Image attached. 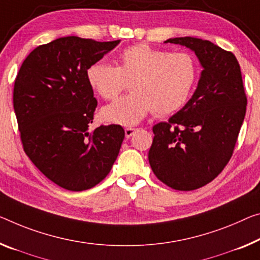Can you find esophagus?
<instances>
[{
    "label": "esophagus",
    "mask_w": 260,
    "mask_h": 260,
    "mask_svg": "<svg viewBox=\"0 0 260 260\" xmlns=\"http://www.w3.org/2000/svg\"><path fill=\"white\" fill-rule=\"evenodd\" d=\"M124 131H125V137L130 138L131 136H133L136 131H137V129H136V127H125Z\"/></svg>",
    "instance_id": "34e87169"
}]
</instances>
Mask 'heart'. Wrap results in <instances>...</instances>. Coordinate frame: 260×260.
Returning a JSON list of instances; mask_svg holds the SVG:
<instances>
[{
    "mask_svg": "<svg viewBox=\"0 0 260 260\" xmlns=\"http://www.w3.org/2000/svg\"><path fill=\"white\" fill-rule=\"evenodd\" d=\"M199 77L198 61L188 52H169L147 44L125 47L118 66L105 61L87 69V80L100 96L115 100L131 81L133 93L102 110L107 122L135 125L153 110L166 116L186 105Z\"/></svg>",
    "mask_w": 260,
    "mask_h": 260,
    "instance_id": "heart-1",
    "label": "heart"
}]
</instances>
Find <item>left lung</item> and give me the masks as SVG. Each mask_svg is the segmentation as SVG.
Returning a JSON list of instances; mask_svg holds the SVG:
<instances>
[{
    "instance_id": "obj_1",
    "label": "left lung",
    "mask_w": 260,
    "mask_h": 260,
    "mask_svg": "<svg viewBox=\"0 0 260 260\" xmlns=\"http://www.w3.org/2000/svg\"><path fill=\"white\" fill-rule=\"evenodd\" d=\"M195 52L203 67L198 88L181 110L155 124L149 162L177 190L213 181L229 162L244 121L247 99L233 52L194 37L167 39Z\"/></svg>"
}]
</instances>
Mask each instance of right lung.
Masks as SVG:
<instances>
[{"instance_id": "1", "label": "right lung", "mask_w": 260, "mask_h": 260, "mask_svg": "<svg viewBox=\"0 0 260 260\" xmlns=\"http://www.w3.org/2000/svg\"><path fill=\"white\" fill-rule=\"evenodd\" d=\"M118 43L58 38L31 51L15 79L14 109L24 152L65 189L86 190L101 182L124 139L118 124L89 131L98 101L87 69Z\"/></svg>"}]
</instances>
